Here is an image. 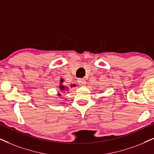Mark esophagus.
<instances>
[{
	"label": "esophagus",
	"instance_id": "obj_1",
	"mask_svg": "<svg viewBox=\"0 0 154 154\" xmlns=\"http://www.w3.org/2000/svg\"><path fill=\"white\" fill-rule=\"evenodd\" d=\"M77 82H78L79 85H80V86H85V84H86V81H85V79H79Z\"/></svg>",
	"mask_w": 154,
	"mask_h": 154
}]
</instances>
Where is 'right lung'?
Masks as SVG:
<instances>
[{"label":"right lung","mask_w":154,"mask_h":154,"mask_svg":"<svg viewBox=\"0 0 154 154\" xmlns=\"http://www.w3.org/2000/svg\"><path fill=\"white\" fill-rule=\"evenodd\" d=\"M63 81H64V80H63V79H60V82H61V85H60V90H62V91L67 90V89H67V87H65V86H64V85H62V83L63 82ZM71 86H72V87H75V85H71ZM60 93H58V96H60Z\"/></svg>","instance_id":"1"}]
</instances>
